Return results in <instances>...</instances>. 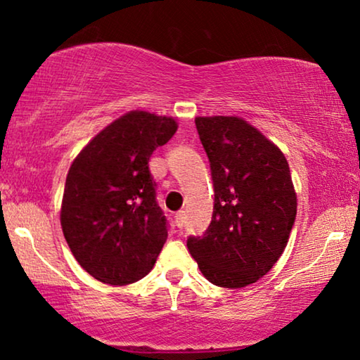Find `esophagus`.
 Instances as JSON below:
<instances>
[{
    "mask_svg": "<svg viewBox=\"0 0 360 360\" xmlns=\"http://www.w3.org/2000/svg\"><path fill=\"white\" fill-rule=\"evenodd\" d=\"M185 218H186V214H185V211H179V213L175 214V226L176 228H184L185 226Z\"/></svg>",
    "mask_w": 360,
    "mask_h": 360,
    "instance_id": "1",
    "label": "esophagus"
}]
</instances>
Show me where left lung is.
I'll return each instance as SVG.
<instances>
[{
    "mask_svg": "<svg viewBox=\"0 0 360 360\" xmlns=\"http://www.w3.org/2000/svg\"><path fill=\"white\" fill-rule=\"evenodd\" d=\"M214 185L213 219L188 250L213 285L243 288L264 277L287 248L297 191L283 152L239 116H196Z\"/></svg>",
    "mask_w": 360,
    "mask_h": 360,
    "instance_id": "left-lung-1",
    "label": "left lung"
}]
</instances>
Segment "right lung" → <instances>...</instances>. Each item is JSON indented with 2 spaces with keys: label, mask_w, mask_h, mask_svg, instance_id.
<instances>
[{
  "label": "right lung",
  "mask_w": 360,
  "mask_h": 360,
  "mask_svg": "<svg viewBox=\"0 0 360 360\" xmlns=\"http://www.w3.org/2000/svg\"><path fill=\"white\" fill-rule=\"evenodd\" d=\"M170 116L134 110L101 129L73 159L60 224L73 257L108 285L134 283L154 267L167 239L149 159L175 134Z\"/></svg>",
  "instance_id": "1"
}]
</instances>
